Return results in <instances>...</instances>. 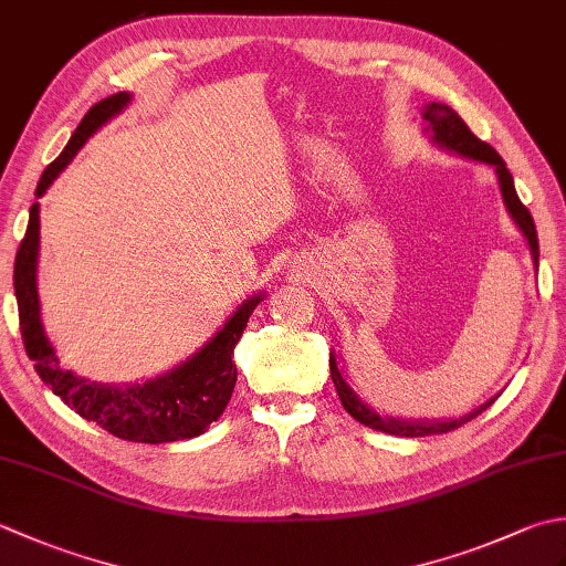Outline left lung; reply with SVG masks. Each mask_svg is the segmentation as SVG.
I'll list each match as a JSON object with an SVG mask.
<instances>
[{"label":"left lung","mask_w":566,"mask_h":566,"mask_svg":"<svg viewBox=\"0 0 566 566\" xmlns=\"http://www.w3.org/2000/svg\"><path fill=\"white\" fill-rule=\"evenodd\" d=\"M423 118L428 122L426 126V136L430 138L432 146H438L444 153L460 155V158L474 160V163H484L489 167H494L499 187H501V197L503 203H506V211L511 213L513 223L518 226V231L523 233V238L527 240V248H531V255L535 262V270L539 264V248H537V231L533 223V216L527 211L518 195H515V185H513V175L509 172L506 163L501 160V155L489 146V143L479 140L469 126L462 122L460 114L454 109H450L448 104L440 102H430L423 106ZM338 355L335 350L331 353V379L335 384V391L340 396V403L347 413H350L355 420H359L363 426H369L381 432H389V436H401V438H423V436H440V432H448L464 426L467 420L476 418L482 411L496 401V396H491L484 403H479L472 411L457 418H396V416H379L375 408L369 403H365L359 396L355 394V389L347 384L345 371L338 363Z\"/></svg>","instance_id":"1"}]
</instances>
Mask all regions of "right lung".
Returning <instances> with one entry per match:
<instances>
[{
	"mask_svg": "<svg viewBox=\"0 0 566 566\" xmlns=\"http://www.w3.org/2000/svg\"><path fill=\"white\" fill-rule=\"evenodd\" d=\"M134 99L130 92H118L97 102L84 114L75 134L70 136L63 153L45 167L35 199H41L55 177L65 170L80 148L97 130L122 114ZM41 203L33 201L29 211V228L23 235L14 262V294L19 304V326L27 355L33 359L39 377L60 396L70 408H75L84 420H92L112 436L130 442H175L197 438L219 418L235 389L238 369L233 350L243 335L252 311L264 298V292L248 296L213 338L185 363L163 371V375L134 384H104L75 375L60 367L53 343L48 340L41 298H39V250H41Z\"/></svg>",
	"mask_w": 566,
	"mask_h": 566,
	"instance_id": "add662e5",
	"label": "right lung"
}]
</instances>
